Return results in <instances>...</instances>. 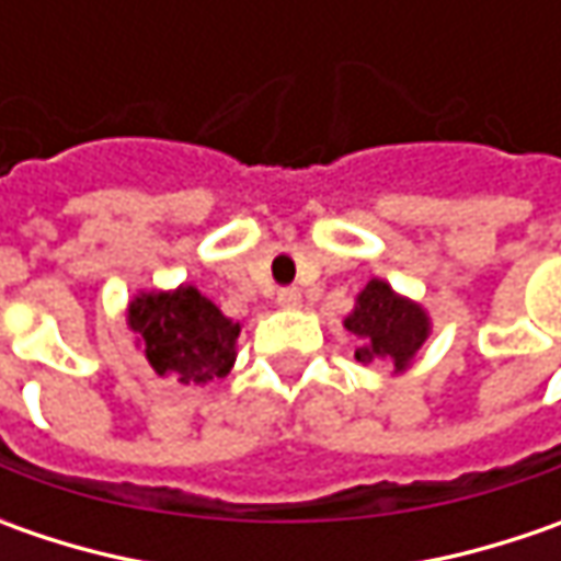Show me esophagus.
I'll return each instance as SVG.
<instances>
[{
  "mask_svg": "<svg viewBox=\"0 0 561 561\" xmlns=\"http://www.w3.org/2000/svg\"><path fill=\"white\" fill-rule=\"evenodd\" d=\"M299 299H302V293L296 290V287H284V290H277V306H284V309H296V306H299Z\"/></svg>",
  "mask_w": 561,
  "mask_h": 561,
  "instance_id": "esophagus-1",
  "label": "esophagus"
}]
</instances>
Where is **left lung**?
I'll list each match as a JSON object with an SVG mask.
<instances>
[{
	"label": "left lung",
	"instance_id": "8db88e82",
	"mask_svg": "<svg viewBox=\"0 0 561 561\" xmlns=\"http://www.w3.org/2000/svg\"><path fill=\"white\" fill-rule=\"evenodd\" d=\"M346 331L362 340L356 350L362 365L393 362L397 368H405L427 336V314L415 302L399 299L383 280H368L346 318Z\"/></svg>",
	"mask_w": 561,
	"mask_h": 561
}]
</instances>
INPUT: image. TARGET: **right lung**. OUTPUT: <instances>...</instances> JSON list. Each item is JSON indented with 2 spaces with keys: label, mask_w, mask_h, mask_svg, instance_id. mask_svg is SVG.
<instances>
[{
  "label": "right lung",
  "mask_w": 561,
  "mask_h": 561,
  "mask_svg": "<svg viewBox=\"0 0 561 561\" xmlns=\"http://www.w3.org/2000/svg\"><path fill=\"white\" fill-rule=\"evenodd\" d=\"M130 328L140 334L156 375L178 383L225 377L233 365L240 324L218 312L196 287L178 293H142L130 302Z\"/></svg>",
  "instance_id": "right-lung-1"
}]
</instances>
